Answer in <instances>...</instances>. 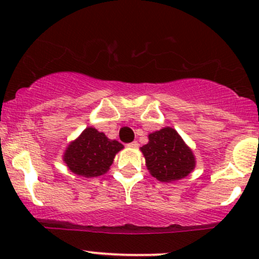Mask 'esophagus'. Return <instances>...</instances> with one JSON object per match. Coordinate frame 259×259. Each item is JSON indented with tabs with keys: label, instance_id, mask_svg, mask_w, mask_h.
I'll list each match as a JSON object with an SVG mask.
<instances>
[{
	"label": "esophagus",
	"instance_id": "obj_1",
	"mask_svg": "<svg viewBox=\"0 0 259 259\" xmlns=\"http://www.w3.org/2000/svg\"><path fill=\"white\" fill-rule=\"evenodd\" d=\"M127 146H129V147H139V142L138 141H133V142H130Z\"/></svg>",
	"mask_w": 259,
	"mask_h": 259
}]
</instances>
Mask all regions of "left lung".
<instances>
[{
	"label": "left lung",
	"mask_w": 259,
	"mask_h": 259,
	"mask_svg": "<svg viewBox=\"0 0 259 259\" xmlns=\"http://www.w3.org/2000/svg\"><path fill=\"white\" fill-rule=\"evenodd\" d=\"M148 144L141 147L147 169L163 183L179 180L195 168V157L179 134L164 127L148 136Z\"/></svg>",
	"instance_id": "1"
}]
</instances>
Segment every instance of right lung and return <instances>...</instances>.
<instances>
[{
  "instance_id": "add662e5",
  "label": "right lung",
  "mask_w": 259,
  "mask_h": 259,
  "mask_svg": "<svg viewBox=\"0 0 259 259\" xmlns=\"http://www.w3.org/2000/svg\"><path fill=\"white\" fill-rule=\"evenodd\" d=\"M124 146L106 138L94 127H86L64 153V162L73 173L85 178L105 174L112 165L115 153Z\"/></svg>"
}]
</instances>
